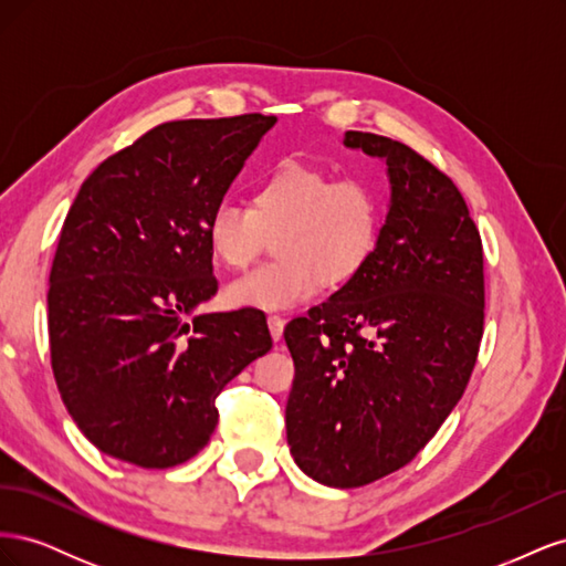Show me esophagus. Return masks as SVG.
Segmentation results:
<instances>
[{"mask_svg": "<svg viewBox=\"0 0 566 566\" xmlns=\"http://www.w3.org/2000/svg\"><path fill=\"white\" fill-rule=\"evenodd\" d=\"M266 323H269V333H271L273 342H279V339L283 337V328H285V321H283L281 316H276V314H271V316L266 318Z\"/></svg>", "mask_w": 566, "mask_h": 566, "instance_id": "34e87169", "label": "esophagus"}]
</instances>
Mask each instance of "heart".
I'll list each match as a JSON object with an SVG mask.
<instances>
[{"mask_svg": "<svg viewBox=\"0 0 566 566\" xmlns=\"http://www.w3.org/2000/svg\"><path fill=\"white\" fill-rule=\"evenodd\" d=\"M380 219V198L368 181L283 160L254 184L250 208L219 202L205 238L227 269H245L273 241L279 260L231 281L224 300L233 310L285 312L316 297L321 283L352 281L378 243Z\"/></svg>", "mask_w": 566, "mask_h": 566, "instance_id": "1", "label": "heart"}]
</instances>
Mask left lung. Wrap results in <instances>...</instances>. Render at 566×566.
Listing matches in <instances>:
<instances>
[{
  "instance_id": "left-lung-1",
  "label": "left lung",
  "mask_w": 566,
  "mask_h": 566,
  "mask_svg": "<svg viewBox=\"0 0 566 566\" xmlns=\"http://www.w3.org/2000/svg\"><path fill=\"white\" fill-rule=\"evenodd\" d=\"M347 148L387 163V219L366 266L285 328L295 361L290 453L335 489L413 460L465 391L484 333V250L465 198L420 153L370 132Z\"/></svg>"
}]
</instances>
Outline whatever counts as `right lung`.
<instances>
[{"mask_svg": "<svg viewBox=\"0 0 566 566\" xmlns=\"http://www.w3.org/2000/svg\"><path fill=\"white\" fill-rule=\"evenodd\" d=\"M273 125L250 113L153 127L84 179L63 221L51 368L67 413L111 458L148 470L193 458L219 391L271 349L260 312L196 310L217 293L205 224Z\"/></svg>", "mask_w": 566, "mask_h": 566, "instance_id": "obj_1", "label": "right lung"}]
</instances>
